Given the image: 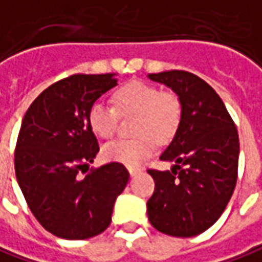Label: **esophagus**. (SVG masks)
<instances>
[{
	"label": "esophagus",
	"mask_w": 262,
	"mask_h": 262,
	"mask_svg": "<svg viewBox=\"0 0 262 262\" xmlns=\"http://www.w3.org/2000/svg\"><path fill=\"white\" fill-rule=\"evenodd\" d=\"M140 171H142V169H140V168H136V167H129V172H130V176H132V177H135V176H136V174H139Z\"/></svg>",
	"instance_id": "esophagus-1"
}]
</instances>
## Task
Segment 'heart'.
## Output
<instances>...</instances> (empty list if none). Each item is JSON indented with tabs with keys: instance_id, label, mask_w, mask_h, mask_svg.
<instances>
[{
	"instance_id": "b5f03b06",
	"label": "heart",
	"mask_w": 262,
	"mask_h": 262,
	"mask_svg": "<svg viewBox=\"0 0 262 262\" xmlns=\"http://www.w3.org/2000/svg\"><path fill=\"white\" fill-rule=\"evenodd\" d=\"M112 105L94 103L88 110V126L101 139H110L117 130L119 113L138 114L135 123L136 138H122L104 145L103 158L129 167L139 165L154 154L157 140L169 142L183 120V104L171 91L145 81H129L112 94Z\"/></svg>"
}]
</instances>
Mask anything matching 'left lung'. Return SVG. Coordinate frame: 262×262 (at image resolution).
I'll use <instances>...</instances> for the list:
<instances>
[{"instance_id": "8db88e82", "label": "left lung", "mask_w": 262, "mask_h": 262, "mask_svg": "<svg viewBox=\"0 0 262 262\" xmlns=\"http://www.w3.org/2000/svg\"><path fill=\"white\" fill-rule=\"evenodd\" d=\"M169 86L183 104V120L159 158L171 171L148 169L155 190L148 219L159 232L190 238L221 217L238 178L239 136L222 98L206 81L187 71L149 74Z\"/></svg>"}]
</instances>
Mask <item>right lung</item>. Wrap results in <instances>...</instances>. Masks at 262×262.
<instances>
[{
  "mask_svg": "<svg viewBox=\"0 0 262 262\" xmlns=\"http://www.w3.org/2000/svg\"><path fill=\"white\" fill-rule=\"evenodd\" d=\"M116 85L114 74L71 75L48 86L24 114L14 154L17 183L34 217L55 236L100 235L129 181L120 162L79 177V169L100 150L88 126V110Z\"/></svg>",
  "mask_w": 262,
  "mask_h": 262,
  "instance_id": "1",
  "label": "right lung"
}]
</instances>
